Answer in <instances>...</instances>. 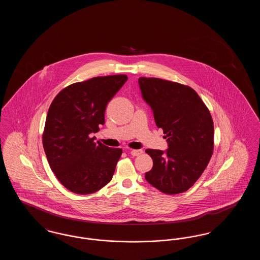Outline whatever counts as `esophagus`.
<instances>
[{"label": "esophagus", "mask_w": 260, "mask_h": 260, "mask_svg": "<svg viewBox=\"0 0 260 260\" xmlns=\"http://www.w3.org/2000/svg\"><path fill=\"white\" fill-rule=\"evenodd\" d=\"M142 153H143L142 149H137V150H132V151H131V155L134 156V157L139 156V155H141Z\"/></svg>", "instance_id": "1"}]
</instances>
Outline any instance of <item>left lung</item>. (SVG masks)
<instances>
[{
  "label": "left lung",
  "instance_id": "left-lung-1",
  "mask_svg": "<svg viewBox=\"0 0 260 260\" xmlns=\"http://www.w3.org/2000/svg\"><path fill=\"white\" fill-rule=\"evenodd\" d=\"M138 84L169 146L166 151H145L153 160L145 179L165 194L185 192L204 173L212 155L214 128L210 111L188 86L144 77Z\"/></svg>",
  "mask_w": 260,
  "mask_h": 260
}]
</instances>
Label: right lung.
Masks as SVG:
<instances>
[{
    "label": "right lung",
    "instance_id": "add662e5",
    "mask_svg": "<svg viewBox=\"0 0 260 260\" xmlns=\"http://www.w3.org/2000/svg\"><path fill=\"white\" fill-rule=\"evenodd\" d=\"M125 75L95 77L63 88L50 104L43 145L50 169L71 192L87 195L111 181L122 149L94 142L108 102Z\"/></svg>",
    "mask_w": 260,
    "mask_h": 260
}]
</instances>
